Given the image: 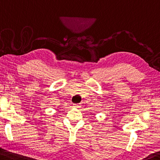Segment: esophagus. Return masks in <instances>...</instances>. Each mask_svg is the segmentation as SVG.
Instances as JSON below:
<instances>
[{"mask_svg": "<svg viewBox=\"0 0 160 160\" xmlns=\"http://www.w3.org/2000/svg\"><path fill=\"white\" fill-rule=\"evenodd\" d=\"M74 108H78V107H80V104H74Z\"/></svg>", "mask_w": 160, "mask_h": 160, "instance_id": "1", "label": "esophagus"}]
</instances>
